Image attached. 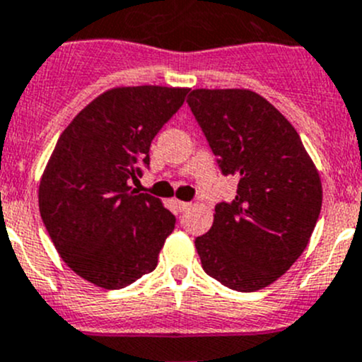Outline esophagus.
Segmentation results:
<instances>
[{
    "label": "esophagus",
    "instance_id": "obj_1",
    "mask_svg": "<svg viewBox=\"0 0 362 362\" xmlns=\"http://www.w3.org/2000/svg\"><path fill=\"white\" fill-rule=\"evenodd\" d=\"M175 205H177V209L180 210V212H187V210L191 209V203L189 202H178V199H175Z\"/></svg>",
    "mask_w": 362,
    "mask_h": 362
}]
</instances>
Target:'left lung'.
I'll return each mask as SVG.
<instances>
[{
	"mask_svg": "<svg viewBox=\"0 0 362 362\" xmlns=\"http://www.w3.org/2000/svg\"><path fill=\"white\" fill-rule=\"evenodd\" d=\"M187 104L237 196L219 202L196 237L202 267L237 292H256L303 255L322 209L315 164L288 120L249 90H192Z\"/></svg>",
	"mask_w": 362,
	"mask_h": 362,
	"instance_id": "8db88e82",
	"label": "left lung"
}]
</instances>
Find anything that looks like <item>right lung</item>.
Instances as JSON below:
<instances>
[{
    "mask_svg": "<svg viewBox=\"0 0 362 362\" xmlns=\"http://www.w3.org/2000/svg\"><path fill=\"white\" fill-rule=\"evenodd\" d=\"M187 88H115L59 136L38 206L63 262L86 281L125 288L157 267L175 216L129 185L150 164V145L184 104Z\"/></svg>",
    "mask_w": 362,
    "mask_h": 362,
    "instance_id": "1",
    "label": "right lung"
}]
</instances>
